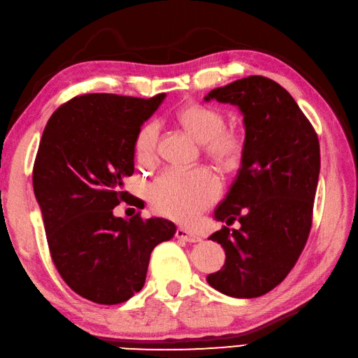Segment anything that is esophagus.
<instances>
[{
    "label": "esophagus",
    "instance_id": "34e87169",
    "mask_svg": "<svg viewBox=\"0 0 358 358\" xmlns=\"http://www.w3.org/2000/svg\"><path fill=\"white\" fill-rule=\"evenodd\" d=\"M176 238H179L182 241H187V243H198V241H201L199 235H196V233L189 231L187 229H182V227H179L176 230Z\"/></svg>",
    "mask_w": 358,
    "mask_h": 358
}]
</instances>
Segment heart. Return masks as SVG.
Segmentation results:
<instances>
[{
  "mask_svg": "<svg viewBox=\"0 0 358 358\" xmlns=\"http://www.w3.org/2000/svg\"><path fill=\"white\" fill-rule=\"evenodd\" d=\"M174 119L194 141L202 143V151L221 169L239 162L244 152V136L236 128H227L221 111L198 103L180 106ZM159 125L148 122L138 129L134 141L136 159L141 166H151L156 160ZM220 193V182L207 169L166 170L159 174L148 189V201L159 215L176 221H192L206 210Z\"/></svg>",
  "mask_w": 358,
  "mask_h": 358,
  "instance_id": "obj_1",
  "label": "heart"
}]
</instances>
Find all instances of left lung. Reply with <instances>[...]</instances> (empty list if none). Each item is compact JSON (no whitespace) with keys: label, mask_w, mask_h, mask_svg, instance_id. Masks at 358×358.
<instances>
[{"label":"left lung","mask_w":358,"mask_h":358,"mask_svg":"<svg viewBox=\"0 0 358 358\" xmlns=\"http://www.w3.org/2000/svg\"><path fill=\"white\" fill-rule=\"evenodd\" d=\"M203 100L238 106L245 128L238 176L215 211L216 221H239L241 229L208 238L221 244L225 262L207 282L229 296H261L286 278L308 241L318 137L294 97L271 78H241Z\"/></svg>","instance_id":"left-lung-1"}]
</instances>
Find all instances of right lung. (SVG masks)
<instances>
[{"instance_id": "add662e5", "label": "right lung", "mask_w": 358, "mask_h": 358, "mask_svg": "<svg viewBox=\"0 0 358 358\" xmlns=\"http://www.w3.org/2000/svg\"><path fill=\"white\" fill-rule=\"evenodd\" d=\"M166 94H85L50 115L34 165V193L58 273L86 300L119 304L145 284L150 255L176 233L164 217H117L131 194L138 129Z\"/></svg>"}]
</instances>
